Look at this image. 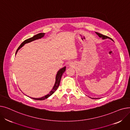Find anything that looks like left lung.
<instances>
[{
    "instance_id": "1",
    "label": "left lung",
    "mask_w": 130,
    "mask_h": 130,
    "mask_svg": "<svg viewBox=\"0 0 130 130\" xmlns=\"http://www.w3.org/2000/svg\"><path fill=\"white\" fill-rule=\"evenodd\" d=\"M96 32V34H97V35H98L100 37L102 38L103 39H106V38H109V37H107V36H105V35H102V34H100V33L97 32ZM93 99H96V98H95V99L93 98Z\"/></svg>"
}]
</instances>
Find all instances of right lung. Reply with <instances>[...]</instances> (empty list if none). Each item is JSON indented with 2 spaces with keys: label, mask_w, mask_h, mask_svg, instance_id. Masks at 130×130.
Segmentation results:
<instances>
[{
  "label": "right lung",
  "mask_w": 130,
  "mask_h": 130,
  "mask_svg": "<svg viewBox=\"0 0 130 130\" xmlns=\"http://www.w3.org/2000/svg\"><path fill=\"white\" fill-rule=\"evenodd\" d=\"M44 33H39V34H37V35L34 36L32 37L31 38H28L27 39L25 40H24V42L21 44V45H20L19 47L18 48L17 50L16 51V53H17L18 51L21 48L22 46H23L26 43H29L30 42H32V41L33 40H35L36 39H39V38H41L42 37H44ZM66 70V67H64L63 68H62V69H61L60 70L58 71V72H57V75H56V81H55V85L53 88V89L52 90V91L50 92L49 94H48L47 95H45V96L41 98H39V99H36V98H30L31 99H32L34 100H45L46 99H47L48 97H50V96H51V95L55 92L57 89L58 87L59 86V83H60V79H61V76H62L63 74L65 72Z\"/></svg>",
  "instance_id": "add662e5"
}]
</instances>
